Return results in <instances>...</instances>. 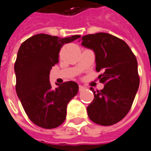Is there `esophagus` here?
Wrapping results in <instances>:
<instances>
[{
	"mask_svg": "<svg viewBox=\"0 0 151 151\" xmlns=\"http://www.w3.org/2000/svg\"><path fill=\"white\" fill-rule=\"evenodd\" d=\"M84 89H85L84 87H83V86H81V85L79 86V91H83Z\"/></svg>",
	"mask_w": 151,
	"mask_h": 151,
	"instance_id": "obj_1",
	"label": "esophagus"
}]
</instances>
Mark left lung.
Masks as SVG:
<instances>
[{
  "instance_id": "left-lung-1",
  "label": "left lung",
  "mask_w": 151,
  "mask_h": 151,
  "mask_svg": "<svg viewBox=\"0 0 151 151\" xmlns=\"http://www.w3.org/2000/svg\"><path fill=\"white\" fill-rule=\"evenodd\" d=\"M82 45L96 54V70L104 89L95 91L87 107L90 119L102 126L117 123L131 110L139 87L138 63L124 40L111 34L98 32L82 37Z\"/></svg>"
}]
</instances>
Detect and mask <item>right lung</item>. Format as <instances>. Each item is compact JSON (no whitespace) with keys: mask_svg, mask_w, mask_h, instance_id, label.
Here are the masks:
<instances>
[{"mask_svg":"<svg viewBox=\"0 0 151 151\" xmlns=\"http://www.w3.org/2000/svg\"><path fill=\"white\" fill-rule=\"evenodd\" d=\"M80 37L37 34L23 42L18 50L14 65L16 91L29 119L38 127L52 129L66 119L68 104L76 96L79 86L68 81L53 89L49 74L52 67L59 62L63 45Z\"/></svg>","mask_w":151,"mask_h":151,"instance_id":"add662e5","label":"right lung"}]
</instances>
